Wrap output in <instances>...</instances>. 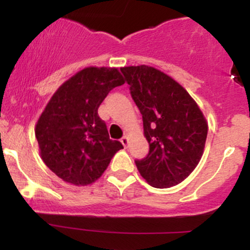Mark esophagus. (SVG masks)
Instances as JSON below:
<instances>
[{"mask_svg": "<svg viewBox=\"0 0 250 250\" xmlns=\"http://www.w3.org/2000/svg\"><path fill=\"white\" fill-rule=\"evenodd\" d=\"M121 143H122L123 146H125V147H127L128 143H129V139H128V136H123L122 139H121Z\"/></svg>", "mask_w": 250, "mask_h": 250, "instance_id": "1", "label": "esophagus"}]
</instances>
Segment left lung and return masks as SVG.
<instances>
[{
	"instance_id": "1",
	"label": "left lung",
	"mask_w": 250,
	"mask_h": 250,
	"mask_svg": "<svg viewBox=\"0 0 250 250\" xmlns=\"http://www.w3.org/2000/svg\"><path fill=\"white\" fill-rule=\"evenodd\" d=\"M121 73L142 114L149 143L147 156L135 160L140 174L155 188L179 185L203 154L208 125L202 111L187 90L162 71L131 65Z\"/></svg>"
}]
</instances>
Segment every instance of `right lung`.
<instances>
[{
	"instance_id": "obj_1",
	"label": "right lung",
	"mask_w": 250,
	"mask_h": 250,
	"mask_svg": "<svg viewBox=\"0 0 250 250\" xmlns=\"http://www.w3.org/2000/svg\"><path fill=\"white\" fill-rule=\"evenodd\" d=\"M125 80L116 68L89 67L56 90L35 128L43 162L60 179L75 186L95 182L122 143L109 139L97 109Z\"/></svg>"
}]
</instances>
